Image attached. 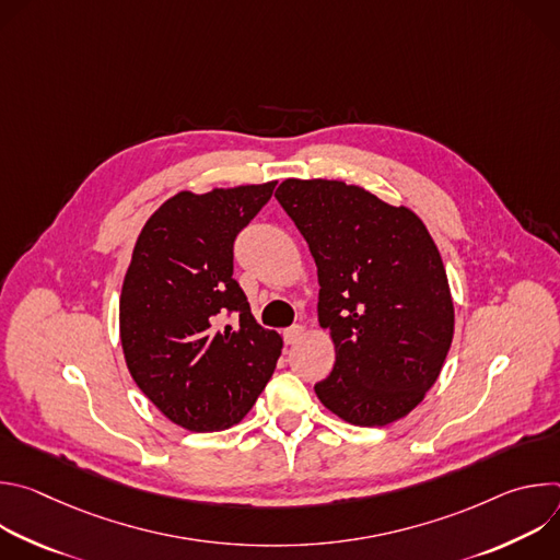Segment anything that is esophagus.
Listing matches in <instances>:
<instances>
[{
    "label": "esophagus",
    "instance_id": "obj_1",
    "mask_svg": "<svg viewBox=\"0 0 560 560\" xmlns=\"http://www.w3.org/2000/svg\"><path fill=\"white\" fill-rule=\"evenodd\" d=\"M303 326H290L285 332H283V339H285V343L288 346H294V343H299L301 339H303Z\"/></svg>",
    "mask_w": 560,
    "mask_h": 560
}]
</instances>
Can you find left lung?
I'll return each mask as SVG.
<instances>
[{"instance_id": "left-lung-1", "label": "left lung", "mask_w": 560, "mask_h": 560, "mask_svg": "<svg viewBox=\"0 0 560 560\" xmlns=\"http://www.w3.org/2000/svg\"><path fill=\"white\" fill-rule=\"evenodd\" d=\"M277 201L318 275V326L337 361L314 392L339 419L381 428L408 417L441 374L454 335L447 275L406 206L330 179H285Z\"/></svg>"}]
</instances>
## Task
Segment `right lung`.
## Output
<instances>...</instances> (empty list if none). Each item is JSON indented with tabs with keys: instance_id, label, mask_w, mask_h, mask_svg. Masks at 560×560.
<instances>
[{
	"instance_id": "right-lung-1",
	"label": "right lung",
	"mask_w": 560,
	"mask_h": 560,
	"mask_svg": "<svg viewBox=\"0 0 560 560\" xmlns=\"http://www.w3.org/2000/svg\"><path fill=\"white\" fill-rule=\"evenodd\" d=\"M275 186L177 192L135 244L119 299L126 365L156 410L190 432L242 421L281 357V335L255 322L232 277L234 238Z\"/></svg>"
}]
</instances>
